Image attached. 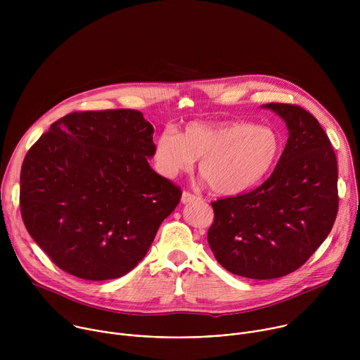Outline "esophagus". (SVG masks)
Returning a JSON list of instances; mask_svg holds the SVG:
<instances>
[{
  "mask_svg": "<svg viewBox=\"0 0 360 360\" xmlns=\"http://www.w3.org/2000/svg\"><path fill=\"white\" fill-rule=\"evenodd\" d=\"M196 199H198L196 195H192V193H189V192H184V193H182V198H181V202H182V203H189V202H193V200H196Z\"/></svg>",
  "mask_w": 360,
  "mask_h": 360,
  "instance_id": "esophagus-1",
  "label": "esophagus"
}]
</instances>
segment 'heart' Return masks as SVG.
<instances>
[{
	"label": "heart",
	"instance_id": "1",
	"mask_svg": "<svg viewBox=\"0 0 360 360\" xmlns=\"http://www.w3.org/2000/svg\"><path fill=\"white\" fill-rule=\"evenodd\" d=\"M282 149L279 134L266 125L242 121L188 122L181 132L167 128L153 142V162L165 178L193 168L212 191L239 195L262 182L275 168Z\"/></svg>",
	"mask_w": 360,
	"mask_h": 360
}]
</instances>
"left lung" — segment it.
<instances>
[{
  "label": "left lung",
  "instance_id": "8db88e82",
  "mask_svg": "<svg viewBox=\"0 0 360 360\" xmlns=\"http://www.w3.org/2000/svg\"><path fill=\"white\" fill-rule=\"evenodd\" d=\"M288 128L272 175L255 191L212 202L208 243L231 274L275 279L300 268L338 214V164L318 120L289 104H265Z\"/></svg>",
  "mask_w": 360,
  "mask_h": 360
}]
</instances>
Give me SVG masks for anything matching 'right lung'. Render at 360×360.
Wrapping results in <instances>:
<instances>
[{
  "instance_id": "1",
  "label": "right lung",
  "mask_w": 360,
  "mask_h": 360,
  "mask_svg": "<svg viewBox=\"0 0 360 360\" xmlns=\"http://www.w3.org/2000/svg\"><path fill=\"white\" fill-rule=\"evenodd\" d=\"M153 132L139 111L75 112L31 146L21 168V215L58 268L107 281L143 259L182 195L148 164Z\"/></svg>"
}]
</instances>
